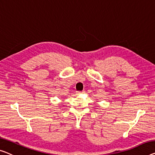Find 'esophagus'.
Here are the masks:
<instances>
[{
    "label": "esophagus",
    "mask_w": 155,
    "mask_h": 155,
    "mask_svg": "<svg viewBox=\"0 0 155 155\" xmlns=\"http://www.w3.org/2000/svg\"><path fill=\"white\" fill-rule=\"evenodd\" d=\"M84 92H85L84 91H77V92H76V93H77V94H79L81 93H84Z\"/></svg>",
    "instance_id": "obj_1"
}]
</instances>
